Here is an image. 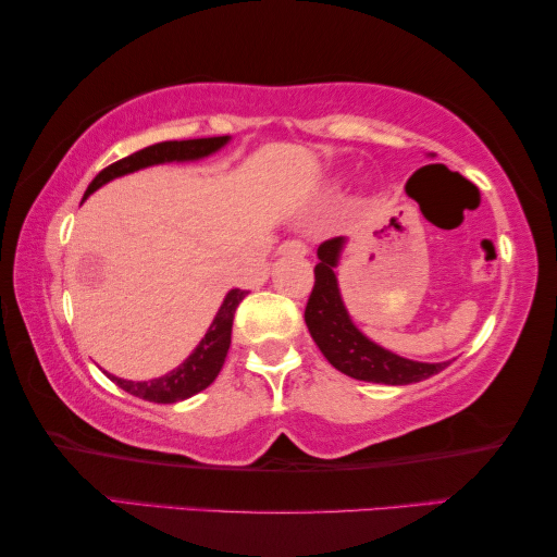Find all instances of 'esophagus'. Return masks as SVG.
<instances>
[{
  "label": "esophagus",
  "instance_id": "obj_1",
  "mask_svg": "<svg viewBox=\"0 0 557 557\" xmlns=\"http://www.w3.org/2000/svg\"><path fill=\"white\" fill-rule=\"evenodd\" d=\"M278 253H284V257H286V253H294V257H304L306 246L300 242H284L278 246Z\"/></svg>",
  "mask_w": 557,
  "mask_h": 557
}]
</instances>
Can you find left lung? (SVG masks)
Wrapping results in <instances>:
<instances>
[{"label": "left lung", "mask_w": 557, "mask_h": 557, "mask_svg": "<svg viewBox=\"0 0 557 557\" xmlns=\"http://www.w3.org/2000/svg\"><path fill=\"white\" fill-rule=\"evenodd\" d=\"M348 239H335L318 246L315 286L306 306V325L325 360L348 377L380 382V385H412L442 372L449 362H419L382 348L370 341L352 323L348 308L343 304L338 286V267Z\"/></svg>", "instance_id": "8db88e82"}]
</instances>
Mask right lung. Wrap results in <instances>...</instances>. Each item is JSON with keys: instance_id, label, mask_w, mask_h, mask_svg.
<instances>
[{"instance_id": "right-lung-1", "label": "right lung", "mask_w": 557, "mask_h": 557, "mask_svg": "<svg viewBox=\"0 0 557 557\" xmlns=\"http://www.w3.org/2000/svg\"><path fill=\"white\" fill-rule=\"evenodd\" d=\"M232 138L230 135H219V138H197V140H165V143H154L143 148L138 152L127 154V158L113 162L106 170H100L98 175L90 182L86 189V197H90L108 182L123 175H131V172H138L152 165H165V162H197L205 160L209 154H214L224 148ZM246 296V290L242 288H232L230 294L224 296L222 306L214 315L212 325L207 327L205 338L199 341L197 348L189 352V358L185 362H180L175 370H170L168 375L154 377V380H123L115 377L111 372H106L117 387H123L131 395L148 399V403H158V405H172V403H182V399L197 395V392L207 389L212 382L216 380L219 370H222L226 352H230L232 345V321H234V311L236 306L242 304V298Z\"/></svg>"}]
</instances>
